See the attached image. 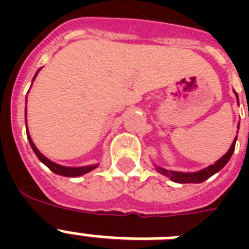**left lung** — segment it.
Instances as JSON below:
<instances>
[{
	"label": "left lung",
	"instance_id": "obj_1",
	"mask_svg": "<svg viewBox=\"0 0 249 249\" xmlns=\"http://www.w3.org/2000/svg\"><path fill=\"white\" fill-rule=\"evenodd\" d=\"M236 98H238V95H236ZM236 138H238V136L235 137V140L232 142L230 150H229L220 160H217L213 165L205 168L204 170L195 172V173H182V172H172V170H166L158 166V172H160V173L166 176V177H169L172 181L178 182V183H200V182L208 179L209 177H212L213 174L217 173L218 170L222 169V168L228 164V161L230 160V158H231L232 152L235 150Z\"/></svg>",
	"mask_w": 249,
	"mask_h": 249
}]
</instances>
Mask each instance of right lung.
Segmentation results:
<instances>
[{
	"label": "right lung",
	"instance_id": "right-lung-1",
	"mask_svg": "<svg viewBox=\"0 0 249 249\" xmlns=\"http://www.w3.org/2000/svg\"><path fill=\"white\" fill-rule=\"evenodd\" d=\"M37 75V73H36ZM36 77V76H35ZM27 136H28V140H29V143H31V147L32 150L35 151V154L37 155V158L45 164V165L48 166L49 169L53 170L54 173L56 174H60V176H66V177H79V176H83V174L88 173L90 170H93L94 168H97V165H89V166H80V168H68V166H62V165H58V164L53 163L50 161L49 159H46L42 154H41L37 147L35 146V143L32 142L31 140V137H29V133H27Z\"/></svg>",
	"mask_w": 249,
	"mask_h": 249
}]
</instances>
